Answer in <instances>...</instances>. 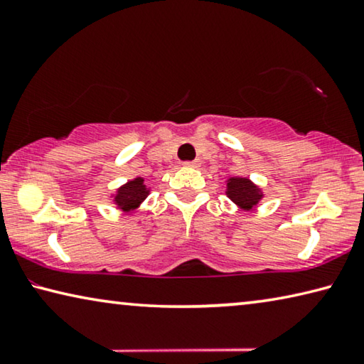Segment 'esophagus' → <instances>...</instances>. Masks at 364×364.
I'll return each mask as SVG.
<instances>
[{
  "instance_id": "34e87169",
  "label": "esophagus",
  "mask_w": 364,
  "mask_h": 364,
  "mask_svg": "<svg viewBox=\"0 0 364 364\" xmlns=\"http://www.w3.org/2000/svg\"><path fill=\"white\" fill-rule=\"evenodd\" d=\"M184 167H193V168H199L200 167V160H191V162H184Z\"/></svg>"
}]
</instances>
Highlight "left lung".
I'll return each instance as SVG.
<instances>
[{"instance_id":"8db88e82","label":"left lung","mask_w":364,"mask_h":364,"mask_svg":"<svg viewBox=\"0 0 364 364\" xmlns=\"http://www.w3.org/2000/svg\"><path fill=\"white\" fill-rule=\"evenodd\" d=\"M226 196L230 197L239 208L249 212L257 208L258 202L263 199L264 194L254 181L249 180V178L231 176L228 178L226 181Z\"/></svg>"}]
</instances>
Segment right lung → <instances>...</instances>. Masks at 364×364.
Listing matches in <instances>:
<instances>
[{
    "mask_svg": "<svg viewBox=\"0 0 364 364\" xmlns=\"http://www.w3.org/2000/svg\"><path fill=\"white\" fill-rule=\"evenodd\" d=\"M151 189L146 186L144 178L136 176L133 180L127 181L125 184L115 191V194H112L114 204L117 208H120L123 213H130L133 210L143 204L144 199L149 196Z\"/></svg>",
    "mask_w": 364,
    "mask_h": 364,
    "instance_id": "right-lung-1",
    "label": "right lung"
}]
</instances>
